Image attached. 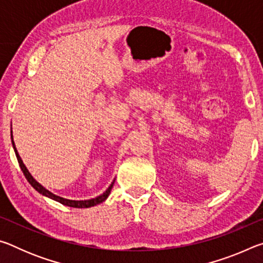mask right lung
Here are the masks:
<instances>
[{
    "label": "right lung",
    "instance_id": "right-lung-1",
    "mask_svg": "<svg viewBox=\"0 0 263 263\" xmlns=\"http://www.w3.org/2000/svg\"><path fill=\"white\" fill-rule=\"evenodd\" d=\"M11 142H12V147H14V149H15L16 158H17V160H18L20 167H21V169H22V172H23L25 179L28 180L29 183H30L31 185H32L33 188H34L35 190H37L39 194H42L43 196H46V197L51 198V199H54V201L59 202V203H61V204H64V205H67V206H72V208H90V206H95V205H97V204H100V203H102V202H104L105 199L108 198V196L110 195V191H111V189H112L114 183H115V180H114L112 183L110 184L109 188L104 191L103 194L100 195V196H97V197H95V198L87 199V201H72V199L62 198V197H60V196H57V195H54V194H52L51 191H48L47 189L44 188V186H43L41 183H38V182L33 179L32 175H31L30 172L28 171V168L25 167V164L23 163V161H22L20 154H18V152H17V149H16L14 139H12V131H11Z\"/></svg>",
    "mask_w": 263,
    "mask_h": 263
}]
</instances>
